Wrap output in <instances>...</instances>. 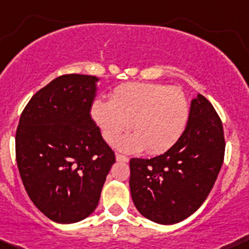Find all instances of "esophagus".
<instances>
[{"label": "esophagus", "instance_id": "obj_1", "mask_svg": "<svg viewBox=\"0 0 249 249\" xmlns=\"http://www.w3.org/2000/svg\"><path fill=\"white\" fill-rule=\"evenodd\" d=\"M116 160L117 162H128V160H129V157L121 155V153H116Z\"/></svg>", "mask_w": 249, "mask_h": 249}]
</instances>
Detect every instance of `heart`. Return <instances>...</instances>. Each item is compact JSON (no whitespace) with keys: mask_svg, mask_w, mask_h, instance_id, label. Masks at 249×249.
Listing matches in <instances>:
<instances>
[{"mask_svg":"<svg viewBox=\"0 0 249 249\" xmlns=\"http://www.w3.org/2000/svg\"><path fill=\"white\" fill-rule=\"evenodd\" d=\"M189 115L184 92L163 84H122L114 89L110 101L96 99L92 106V117L106 142H116L132 122L134 133L120 140L117 146L127 152L146 148L150 155L166 152L176 145Z\"/></svg>","mask_w":249,"mask_h":249,"instance_id":"b5f03b06","label":"heart"}]
</instances>
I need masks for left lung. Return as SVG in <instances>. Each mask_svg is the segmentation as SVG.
Here are the masks:
<instances>
[{
  "label": "left lung",
  "instance_id": "1",
  "mask_svg": "<svg viewBox=\"0 0 249 249\" xmlns=\"http://www.w3.org/2000/svg\"><path fill=\"white\" fill-rule=\"evenodd\" d=\"M222 120L201 94L193 99L186 130L175 146L150 160L132 158L129 188L138 211L152 222L175 224L201 206L224 160Z\"/></svg>",
  "mask_w": 249,
  "mask_h": 249
}]
</instances>
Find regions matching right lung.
<instances>
[{
  "mask_svg": "<svg viewBox=\"0 0 249 249\" xmlns=\"http://www.w3.org/2000/svg\"><path fill=\"white\" fill-rule=\"evenodd\" d=\"M97 81L83 74L58 76L33 94L20 116V176L36 207L53 222L89 217L115 163V152L91 117Z\"/></svg>",
  "mask_w": 249,
  "mask_h": 249,
  "instance_id": "1",
  "label": "right lung"
}]
</instances>
